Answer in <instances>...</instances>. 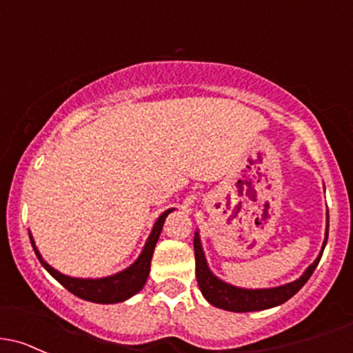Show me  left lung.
Returning a JSON list of instances; mask_svg holds the SVG:
<instances>
[{
  "mask_svg": "<svg viewBox=\"0 0 353 353\" xmlns=\"http://www.w3.org/2000/svg\"><path fill=\"white\" fill-rule=\"evenodd\" d=\"M326 240H328V226H326V236L323 247H321L320 255H318L316 261L313 262L299 279H296L294 283H289L279 288H270V289H243V288H235L232 284H226L221 279H218L213 272L210 270V267L206 264L205 252H203L201 240H199V233L196 232L194 235V259H196V279H198V285L201 289L203 296L208 299V303H211L213 306L221 307L226 311H235V313H247V311H261V310H269V307L279 306L288 301L289 298L296 294L304 284L307 283V279L311 277V274L316 269L318 262H320L321 255H323Z\"/></svg>",
  "mask_w": 353,
  "mask_h": 353,
  "instance_id": "8db88e82",
  "label": "left lung"
}]
</instances>
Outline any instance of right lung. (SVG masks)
Wrapping results in <instances>:
<instances>
[{"instance_id":"add662e5","label":"right lung","mask_w":353,"mask_h":353,"mask_svg":"<svg viewBox=\"0 0 353 353\" xmlns=\"http://www.w3.org/2000/svg\"><path fill=\"white\" fill-rule=\"evenodd\" d=\"M170 211L172 210L164 211V213L159 216V220L155 221L142 254L139 255V259H137L132 265L127 267L125 270H121V272L113 274V276L108 277H101V279H77V277L64 276V274L55 270L54 267H50L46 261H43L40 252L37 250L32 235H30V242H32V247L33 250H35L37 257H39L40 264L46 267L47 272H49L54 279H57L68 291L72 292L74 296H77V298L81 299H86V301L101 304L121 303L125 301V299L132 298L133 294H137V292L145 285L148 272H150V261L152 255H154L155 243H157L159 235H161L162 232V226H164L167 214H169Z\"/></svg>"}]
</instances>
